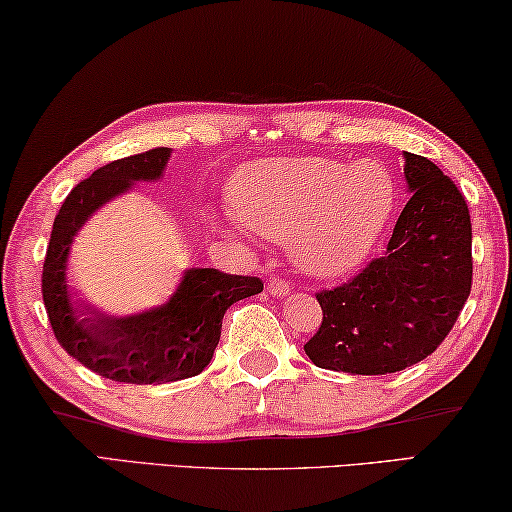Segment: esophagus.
<instances>
[{"label":"esophagus","mask_w":512,"mask_h":512,"mask_svg":"<svg viewBox=\"0 0 512 512\" xmlns=\"http://www.w3.org/2000/svg\"><path fill=\"white\" fill-rule=\"evenodd\" d=\"M266 292L273 294V296H287L292 289H289V285L282 278H276V280H269V285H266Z\"/></svg>","instance_id":"esophagus-1"}]
</instances>
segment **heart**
<instances>
[{"label": "heart", "instance_id": "obj_1", "mask_svg": "<svg viewBox=\"0 0 512 512\" xmlns=\"http://www.w3.org/2000/svg\"><path fill=\"white\" fill-rule=\"evenodd\" d=\"M395 200L391 172L377 160H266L236 174L230 188L241 223L289 241L294 264L315 278L354 271L384 232Z\"/></svg>", "mask_w": 512, "mask_h": 512}]
</instances>
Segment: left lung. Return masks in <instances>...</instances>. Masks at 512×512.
<instances>
[{
	"mask_svg": "<svg viewBox=\"0 0 512 512\" xmlns=\"http://www.w3.org/2000/svg\"><path fill=\"white\" fill-rule=\"evenodd\" d=\"M411 197L384 257L317 292L319 331L303 349L317 368L388 375L430 356L471 292V218L455 183L432 160L404 154Z\"/></svg>",
	"mask_w": 512,
	"mask_h": 512,
	"instance_id": "obj_1",
	"label": "left lung"
}]
</instances>
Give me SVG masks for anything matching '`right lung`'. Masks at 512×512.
<instances>
[{
	"label": "right lung",
	"mask_w": 512,
	"mask_h": 512,
	"mask_svg": "<svg viewBox=\"0 0 512 512\" xmlns=\"http://www.w3.org/2000/svg\"><path fill=\"white\" fill-rule=\"evenodd\" d=\"M167 158V147L149 149L112 160L80 181L61 204L43 262V303L57 342L96 375L124 384H167L200 375L218 345L227 308L264 289L255 276L190 269L170 301L142 315L108 317L71 301L66 257L73 236L91 213L133 181L163 177Z\"/></svg>",
	"instance_id": "obj_1"
}]
</instances>
